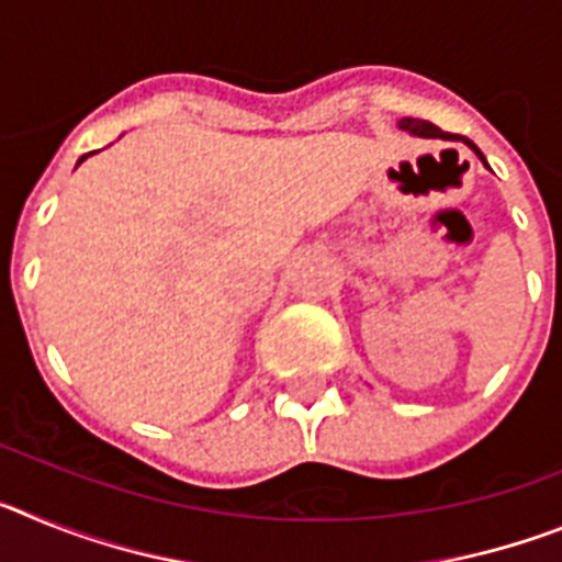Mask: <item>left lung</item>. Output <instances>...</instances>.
Returning <instances> with one entry per match:
<instances>
[{"mask_svg":"<svg viewBox=\"0 0 562 562\" xmlns=\"http://www.w3.org/2000/svg\"><path fill=\"white\" fill-rule=\"evenodd\" d=\"M400 128H402V132L416 134V137H441V140H459V137H456V134L441 132L439 126H434V123H430V121H419V117H402V121H400ZM461 143H467V146H470V148H473L475 154H479L481 162H486V160H484V154L479 151V146H475L473 140H467V137H461Z\"/></svg>","mask_w":562,"mask_h":562,"instance_id":"8db88e82","label":"left lung"}]
</instances>
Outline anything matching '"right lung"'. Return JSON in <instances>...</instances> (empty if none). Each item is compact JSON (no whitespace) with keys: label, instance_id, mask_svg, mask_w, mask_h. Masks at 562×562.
<instances>
[{"label":"right lung","instance_id":"right-lung-1","mask_svg":"<svg viewBox=\"0 0 562 562\" xmlns=\"http://www.w3.org/2000/svg\"><path fill=\"white\" fill-rule=\"evenodd\" d=\"M78 162H83V157H81V160H78Z\"/></svg>","mask_w":562,"mask_h":562}]
</instances>
